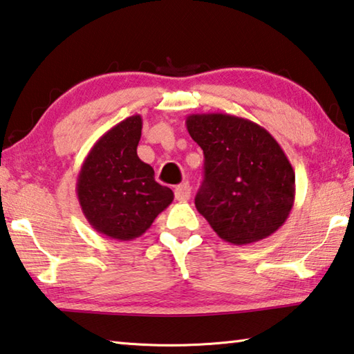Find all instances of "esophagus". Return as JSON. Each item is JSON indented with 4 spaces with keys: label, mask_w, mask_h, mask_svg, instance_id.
Listing matches in <instances>:
<instances>
[{
    "label": "esophagus",
    "mask_w": 354,
    "mask_h": 354,
    "mask_svg": "<svg viewBox=\"0 0 354 354\" xmlns=\"http://www.w3.org/2000/svg\"><path fill=\"white\" fill-rule=\"evenodd\" d=\"M175 198L178 201H187L190 198V186L189 183H183L175 187Z\"/></svg>",
    "instance_id": "34e87169"
}]
</instances>
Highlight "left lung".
Here are the masks:
<instances>
[{"label":"left lung","mask_w":354,"mask_h":354,"mask_svg":"<svg viewBox=\"0 0 354 354\" xmlns=\"http://www.w3.org/2000/svg\"><path fill=\"white\" fill-rule=\"evenodd\" d=\"M186 126L205 154L195 206L227 243H257L283 225L295 203V170L265 127L228 113H197Z\"/></svg>","instance_id":"1"}]
</instances>
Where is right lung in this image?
<instances>
[{
  "label": "right lung",
  "instance_id": "right-lung-1",
  "mask_svg": "<svg viewBox=\"0 0 354 354\" xmlns=\"http://www.w3.org/2000/svg\"><path fill=\"white\" fill-rule=\"evenodd\" d=\"M142 126V116L133 115L106 131L77 178L78 203L89 225L116 241L142 236L175 197L137 156Z\"/></svg>",
  "mask_w": 354,
  "mask_h": 354
}]
</instances>
